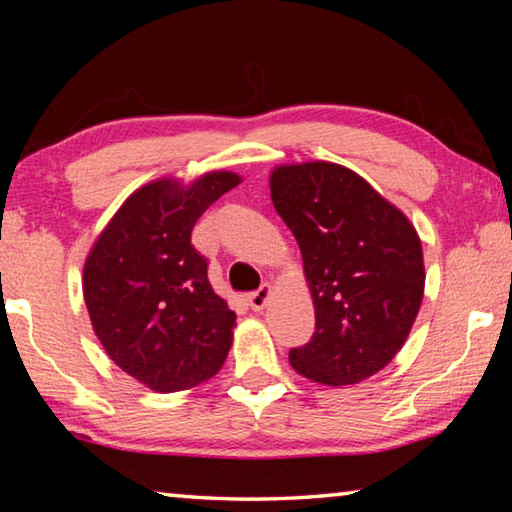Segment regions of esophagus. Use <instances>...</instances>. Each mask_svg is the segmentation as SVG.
I'll return each mask as SVG.
<instances>
[{
    "instance_id": "esophagus-1",
    "label": "esophagus",
    "mask_w": 512,
    "mask_h": 512,
    "mask_svg": "<svg viewBox=\"0 0 512 512\" xmlns=\"http://www.w3.org/2000/svg\"><path fill=\"white\" fill-rule=\"evenodd\" d=\"M268 298H271V284H262L257 291L248 296V305L253 311H262L268 305Z\"/></svg>"
}]
</instances>
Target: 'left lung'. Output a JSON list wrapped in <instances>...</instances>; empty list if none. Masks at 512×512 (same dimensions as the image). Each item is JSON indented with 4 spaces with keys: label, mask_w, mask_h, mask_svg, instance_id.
<instances>
[{
    "label": "left lung",
    "mask_w": 512,
    "mask_h": 512,
    "mask_svg": "<svg viewBox=\"0 0 512 512\" xmlns=\"http://www.w3.org/2000/svg\"><path fill=\"white\" fill-rule=\"evenodd\" d=\"M268 187L300 246L316 311V332L289 352L291 368L323 386L359 384L393 361L418 318V230L343 164H280Z\"/></svg>",
    "instance_id": "left-lung-1"
}]
</instances>
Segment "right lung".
<instances>
[{"instance_id":"right-lung-1","label":"right lung","mask_w":512,"mask_h":512,"mask_svg":"<svg viewBox=\"0 0 512 512\" xmlns=\"http://www.w3.org/2000/svg\"><path fill=\"white\" fill-rule=\"evenodd\" d=\"M241 183L207 171L158 178L121 203L83 266L94 334L117 366L155 393L187 391L221 370L237 314L216 296L192 246L194 223Z\"/></svg>"}]
</instances>
